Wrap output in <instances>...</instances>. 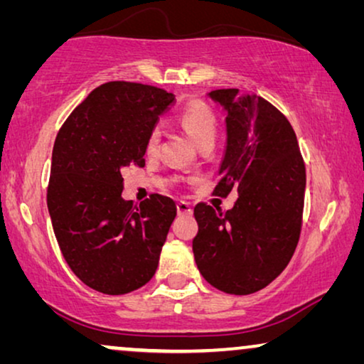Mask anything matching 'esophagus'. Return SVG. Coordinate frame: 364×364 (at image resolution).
<instances>
[{
  "mask_svg": "<svg viewBox=\"0 0 364 364\" xmlns=\"http://www.w3.org/2000/svg\"><path fill=\"white\" fill-rule=\"evenodd\" d=\"M177 212L181 213V215H191V213H192V205L188 202L181 200V202L177 203Z\"/></svg>",
  "mask_w": 364,
  "mask_h": 364,
  "instance_id": "1",
  "label": "esophagus"
}]
</instances>
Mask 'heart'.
<instances>
[{
  "mask_svg": "<svg viewBox=\"0 0 364 364\" xmlns=\"http://www.w3.org/2000/svg\"><path fill=\"white\" fill-rule=\"evenodd\" d=\"M178 124L187 136L197 144L198 147L205 142H213L217 134V117L210 106L205 102L196 101L187 104L186 107L178 112L177 117ZM159 144H161V131L159 129H152L149 132L146 141V154L147 156H154L159 151Z\"/></svg>",
  "mask_w": 364,
  "mask_h": 364,
  "instance_id": "obj_1",
  "label": "heart"
}]
</instances>
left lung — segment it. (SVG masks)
<instances>
[{
    "mask_svg": "<svg viewBox=\"0 0 364 364\" xmlns=\"http://www.w3.org/2000/svg\"><path fill=\"white\" fill-rule=\"evenodd\" d=\"M225 109L227 146L213 193L238 192L230 210L197 203L192 242L202 277L230 295L272 283L295 253L301 232L306 172L288 119L255 94L208 92Z\"/></svg>",
    "mask_w": 364,
    "mask_h": 364,
    "instance_id": "1",
    "label": "left lung"
}]
</instances>
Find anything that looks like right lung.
I'll list each match as a JSON object with an SVG mask.
<instances>
[{"instance_id": "obj_1", "label": "right lung", "mask_w": 364, "mask_h": 364, "mask_svg": "<svg viewBox=\"0 0 364 364\" xmlns=\"http://www.w3.org/2000/svg\"><path fill=\"white\" fill-rule=\"evenodd\" d=\"M176 101L172 92L112 81L94 89L59 129L48 208L64 260L79 280L106 295L146 285L157 270L177 215L171 197H121L122 171L144 167L149 132Z\"/></svg>"}]
</instances>
